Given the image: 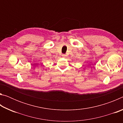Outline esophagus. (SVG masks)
I'll return each mask as SVG.
<instances>
[{
  "label": "esophagus",
  "instance_id": "34e87169",
  "mask_svg": "<svg viewBox=\"0 0 123 123\" xmlns=\"http://www.w3.org/2000/svg\"><path fill=\"white\" fill-rule=\"evenodd\" d=\"M62 57H66V55H65V54H62Z\"/></svg>",
  "mask_w": 123,
  "mask_h": 123
}]
</instances>
